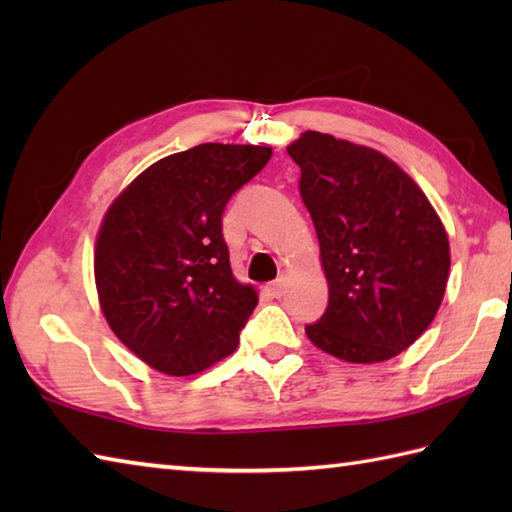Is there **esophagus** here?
<instances>
[{
  "mask_svg": "<svg viewBox=\"0 0 512 512\" xmlns=\"http://www.w3.org/2000/svg\"><path fill=\"white\" fill-rule=\"evenodd\" d=\"M286 286H288V277H286V275H281L279 279H275V281H273V284H268V286H266V290H268V295H270V297L279 299V297L284 295V292H286Z\"/></svg>",
  "mask_w": 512,
  "mask_h": 512,
  "instance_id": "esophagus-1",
  "label": "esophagus"
}]
</instances>
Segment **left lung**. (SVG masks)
Listing matches in <instances>:
<instances>
[{
    "label": "left lung",
    "mask_w": 512,
    "mask_h": 512,
    "mask_svg": "<svg viewBox=\"0 0 512 512\" xmlns=\"http://www.w3.org/2000/svg\"><path fill=\"white\" fill-rule=\"evenodd\" d=\"M288 154L330 290L308 339L347 363L389 361L436 317L451 266L447 231L418 184L376 149L306 132Z\"/></svg>",
    "instance_id": "1"
}]
</instances>
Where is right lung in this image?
Wrapping results in <instances>:
<instances>
[{"label":"right lung","instance_id":"add662e5","mask_svg":"<svg viewBox=\"0 0 512 512\" xmlns=\"http://www.w3.org/2000/svg\"><path fill=\"white\" fill-rule=\"evenodd\" d=\"M270 147L204 143L154 162L112 202L94 250L107 323L138 358L191 376L235 352L257 292L233 277L222 215Z\"/></svg>","mask_w":512,"mask_h":512}]
</instances>
